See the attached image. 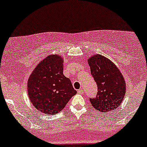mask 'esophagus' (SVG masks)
Instances as JSON below:
<instances>
[{
  "mask_svg": "<svg viewBox=\"0 0 147 147\" xmlns=\"http://www.w3.org/2000/svg\"><path fill=\"white\" fill-rule=\"evenodd\" d=\"M77 92H78V93H79V94H83V93H84V90H83L82 89L79 90L77 91Z\"/></svg>",
  "mask_w": 147,
  "mask_h": 147,
  "instance_id": "obj_1",
  "label": "esophagus"
}]
</instances>
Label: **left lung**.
Returning a JSON list of instances; mask_svg holds the SVG:
<instances>
[{
	"instance_id": "left-lung-1",
	"label": "left lung",
	"mask_w": 147,
	"mask_h": 147,
	"mask_svg": "<svg viewBox=\"0 0 147 147\" xmlns=\"http://www.w3.org/2000/svg\"><path fill=\"white\" fill-rule=\"evenodd\" d=\"M91 74L97 84L96 98H90L92 105L101 112L116 109L126 93V82L117 66L101 55L95 54L88 59Z\"/></svg>"
}]
</instances>
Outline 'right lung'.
I'll return each mask as SVG.
<instances>
[{
	"mask_svg": "<svg viewBox=\"0 0 147 147\" xmlns=\"http://www.w3.org/2000/svg\"><path fill=\"white\" fill-rule=\"evenodd\" d=\"M63 57L49 55L37 65L27 82L29 98L35 109L45 114H55L77 94L65 77Z\"/></svg>",
	"mask_w": 147,
	"mask_h": 147,
	"instance_id": "obj_1",
	"label": "right lung"
}]
</instances>
